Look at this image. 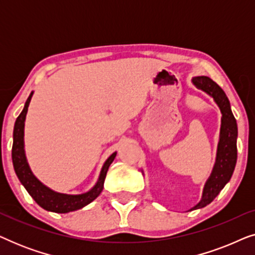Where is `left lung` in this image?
Returning a JSON list of instances; mask_svg holds the SVG:
<instances>
[{
    "label": "left lung",
    "instance_id": "left-lung-1",
    "mask_svg": "<svg viewBox=\"0 0 255 255\" xmlns=\"http://www.w3.org/2000/svg\"><path fill=\"white\" fill-rule=\"evenodd\" d=\"M191 81L197 89L203 90L217 103L222 113V125L214 169L205 182L202 200L194 208H191L190 211L210 204L231 179L237 162V137H238L236 118L233 116L230 101L224 90L208 76H196Z\"/></svg>",
    "mask_w": 255,
    "mask_h": 255
}]
</instances>
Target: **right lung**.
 <instances>
[{
    "label": "right lung",
    "mask_w": 255,
    "mask_h": 255,
    "mask_svg": "<svg viewBox=\"0 0 255 255\" xmlns=\"http://www.w3.org/2000/svg\"><path fill=\"white\" fill-rule=\"evenodd\" d=\"M33 95V92H31L30 96L27 97L25 106L19 116L17 117L15 122V127H13V142H12V163L13 168H15L16 175L18 177L20 183L23 184L24 188L27 190V193L31 195V197L36 201L38 205L45 209L47 211L58 212V214H67V212L79 210L90 202H93L95 198L101 194L103 190L104 180H106L107 172L109 169V166L114 161L115 156L117 152L111 154L101 169L99 180L95 186L87 193L79 194V195H68L61 194L57 191L50 189V188L45 186L33 175L31 172L29 163H27L25 151H24V122L27 114V108H29L31 97Z\"/></svg>",
    "instance_id": "1"
}]
</instances>
